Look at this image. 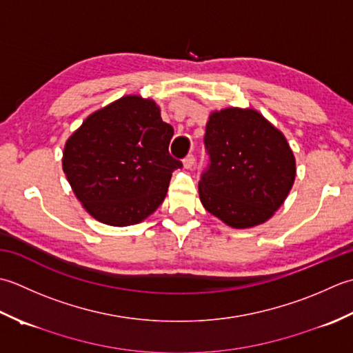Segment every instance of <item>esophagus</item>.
Segmentation results:
<instances>
[{"label":"esophagus","mask_w":353,"mask_h":353,"mask_svg":"<svg viewBox=\"0 0 353 353\" xmlns=\"http://www.w3.org/2000/svg\"><path fill=\"white\" fill-rule=\"evenodd\" d=\"M193 164H195V157H193V155H187L183 160L184 169H192Z\"/></svg>","instance_id":"1"}]
</instances>
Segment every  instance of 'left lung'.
<instances>
[{
  "instance_id": "obj_1",
  "label": "left lung",
  "mask_w": 353,
  "mask_h": 353,
  "mask_svg": "<svg viewBox=\"0 0 353 353\" xmlns=\"http://www.w3.org/2000/svg\"><path fill=\"white\" fill-rule=\"evenodd\" d=\"M210 164L199 199L233 228L267 222L285 203L296 179V158L285 135L251 108L213 111L205 125Z\"/></svg>"
}]
</instances>
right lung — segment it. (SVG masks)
<instances>
[{"mask_svg": "<svg viewBox=\"0 0 353 353\" xmlns=\"http://www.w3.org/2000/svg\"><path fill=\"white\" fill-rule=\"evenodd\" d=\"M174 128L152 99L123 96L83 120L63 148L62 169L92 218L126 227L145 221L166 198Z\"/></svg>", "mask_w": 353, "mask_h": 353, "instance_id": "add662e5", "label": "right lung"}]
</instances>
